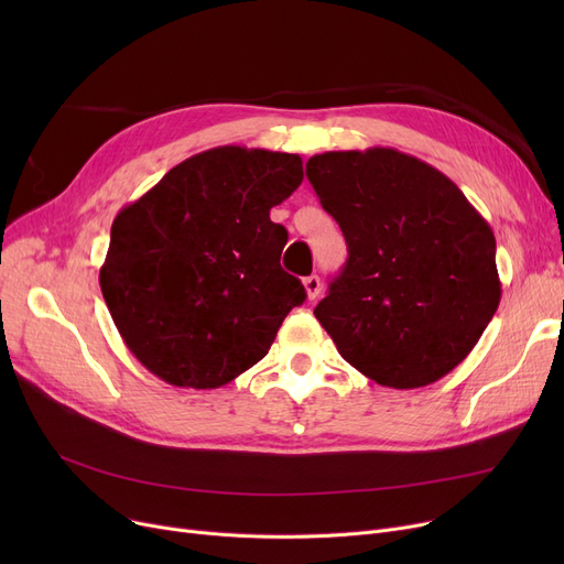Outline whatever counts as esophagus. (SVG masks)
Wrapping results in <instances>:
<instances>
[{
  "label": "esophagus",
  "mask_w": 564,
  "mask_h": 564,
  "mask_svg": "<svg viewBox=\"0 0 564 564\" xmlns=\"http://www.w3.org/2000/svg\"><path fill=\"white\" fill-rule=\"evenodd\" d=\"M304 290H306V297L308 300H315L317 294H319V290H322V283H319V279L313 274V276H306L304 279Z\"/></svg>",
  "instance_id": "esophagus-1"
}]
</instances>
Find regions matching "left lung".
<instances>
[{"label":"left lung","instance_id":"obj_1","mask_svg":"<svg viewBox=\"0 0 564 564\" xmlns=\"http://www.w3.org/2000/svg\"><path fill=\"white\" fill-rule=\"evenodd\" d=\"M306 175L349 253L315 306L340 357L389 389L446 377L500 302L491 226L448 175L395 148L313 155Z\"/></svg>","mask_w":564,"mask_h":564}]
</instances>
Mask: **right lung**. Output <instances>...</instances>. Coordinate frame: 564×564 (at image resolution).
<instances>
[{"instance_id":"add662e5","label":"right lung","mask_w":564,"mask_h":564,"mask_svg":"<svg viewBox=\"0 0 564 564\" xmlns=\"http://www.w3.org/2000/svg\"><path fill=\"white\" fill-rule=\"evenodd\" d=\"M304 181L300 155L219 145L173 166L111 224L100 288L118 334L153 375L219 389L270 351L304 304L270 219Z\"/></svg>"}]
</instances>
